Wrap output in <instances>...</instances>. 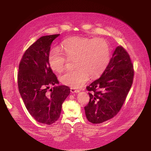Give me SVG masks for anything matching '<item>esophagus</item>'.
<instances>
[{"instance_id": "34e87169", "label": "esophagus", "mask_w": 151, "mask_h": 151, "mask_svg": "<svg viewBox=\"0 0 151 151\" xmlns=\"http://www.w3.org/2000/svg\"><path fill=\"white\" fill-rule=\"evenodd\" d=\"M70 91H71V93H77V92H80V91H79V90L76 89L75 88H70Z\"/></svg>"}]
</instances>
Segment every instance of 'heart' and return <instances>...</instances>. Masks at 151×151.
Returning a JSON list of instances; mask_svg holds the SVG:
<instances>
[{
  "mask_svg": "<svg viewBox=\"0 0 151 151\" xmlns=\"http://www.w3.org/2000/svg\"><path fill=\"white\" fill-rule=\"evenodd\" d=\"M62 50L52 49L48 56L51 68L61 72L68 60H74L75 69L67 71L59 77L60 82L73 88H80L88 81L89 76L96 78L107 68L111 59L108 43L103 38L75 36L63 42Z\"/></svg>",
  "mask_w": 151,
  "mask_h": 151,
  "instance_id": "heart-1",
  "label": "heart"
}]
</instances>
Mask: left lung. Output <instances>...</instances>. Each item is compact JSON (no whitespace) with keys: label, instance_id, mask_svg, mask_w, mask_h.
Returning a JSON list of instances; mask_svg holds the SVG:
<instances>
[{"label":"left lung","instance_id":"1","mask_svg":"<svg viewBox=\"0 0 151 151\" xmlns=\"http://www.w3.org/2000/svg\"><path fill=\"white\" fill-rule=\"evenodd\" d=\"M134 76L130 55L117 46L100 78L86 87L90 97L84 107L88 120L100 124L114 117L121 110L130 91Z\"/></svg>","mask_w":151,"mask_h":151}]
</instances>
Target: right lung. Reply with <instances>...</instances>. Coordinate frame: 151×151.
<instances>
[{"mask_svg": "<svg viewBox=\"0 0 151 151\" xmlns=\"http://www.w3.org/2000/svg\"><path fill=\"white\" fill-rule=\"evenodd\" d=\"M60 34L43 36L30 45L19 64L18 86L27 109L35 119L51 125L58 120L62 105L70 92L67 86L47 90L59 81L49 65L51 45Z\"/></svg>", "mask_w": 151, "mask_h": 151, "instance_id": "1", "label": "right lung"}]
</instances>
